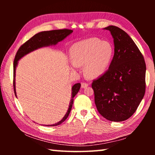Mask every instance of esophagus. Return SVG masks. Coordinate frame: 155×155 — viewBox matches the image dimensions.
Segmentation results:
<instances>
[{
    "label": "esophagus",
    "instance_id": "1",
    "mask_svg": "<svg viewBox=\"0 0 155 155\" xmlns=\"http://www.w3.org/2000/svg\"><path fill=\"white\" fill-rule=\"evenodd\" d=\"M88 86V84L86 83H81V87L82 88H85Z\"/></svg>",
    "mask_w": 155,
    "mask_h": 155
}]
</instances>
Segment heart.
<instances>
[{"label": "heart", "mask_w": 155, "mask_h": 155, "mask_svg": "<svg viewBox=\"0 0 155 155\" xmlns=\"http://www.w3.org/2000/svg\"><path fill=\"white\" fill-rule=\"evenodd\" d=\"M114 53V48L109 41L97 38L78 41L70 50L72 68L85 65L84 72L88 78L103 74L111 64Z\"/></svg>", "instance_id": "1"}]
</instances>
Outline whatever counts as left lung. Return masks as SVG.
Masks as SVG:
<instances>
[{
	"instance_id": "obj_1",
	"label": "left lung",
	"mask_w": 155,
	"mask_h": 155,
	"mask_svg": "<svg viewBox=\"0 0 155 155\" xmlns=\"http://www.w3.org/2000/svg\"><path fill=\"white\" fill-rule=\"evenodd\" d=\"M114 42V55L107 71L94 80L96 108L112 122L129 118L137 110L146 91V64L138 47L119 27L109 26Z\"/></svg>"
}]
</instances>
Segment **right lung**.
Wrapping results in <instances>:
<instances>
[{
	"instance_id": "obj_1",
	"label": "right lung",
	"mask_w": 155,
	"mask_h": 155,
	"mask_svg": "<svg viewBox=\"0 0 155 155\" xmlns=\"http://www.w3.org/2000/svg\"><path fill=\"white\" fill-rule=\"evenodd\" d=\"M73 32L72 30L70 29H59V30H52L48 31H42V32L38 33L33 36L30 40L26 41L18 49L16 54H15L14 61V89L15 96H16V91H15V69H16L18 61L24 57L26 54L29 53L35 50L41 48L44 46H48L51 45H56V44L62 41L66 38L70 34ZM81 87V83H76L72 87V96L70 99L69 107H68V111L63 117L61 121L58 122L56 124L48 125L51 127L57 126L61 124L64 122L69 115L70 111H71L73 102H74V97L77 95L78 91H79Z\"/></svg>"
}]
</instances>
